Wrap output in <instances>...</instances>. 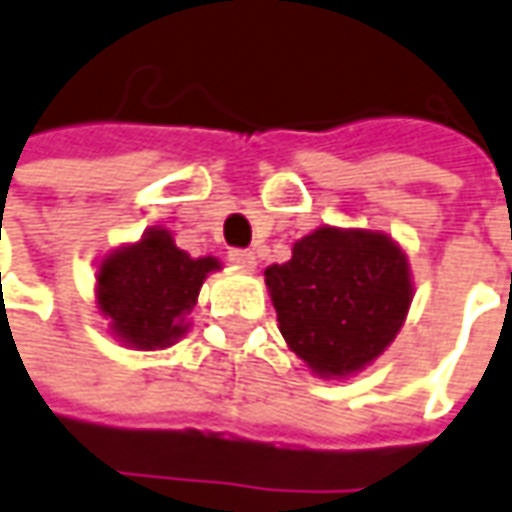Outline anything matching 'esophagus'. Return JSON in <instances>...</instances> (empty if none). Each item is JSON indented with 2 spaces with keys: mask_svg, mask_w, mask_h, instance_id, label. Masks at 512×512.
<instances>
[{
  "mask_svg": "<svg viewBox=\"0 0 512 512\" xmlns=\"http://www.w3.org/2000/svg\"><path fill=\"white\" fill-rule=\"evenodd\" d=\"M229 263H235V266H238V269H243V271H255L257 269L255 252H249V249H232V252H229Z\"/></svg>",
  "mask_w": 512,
  "mask_h": 512,
  "instance_id": "34e87169",
  "label": "esophagus"
}]
</instances>
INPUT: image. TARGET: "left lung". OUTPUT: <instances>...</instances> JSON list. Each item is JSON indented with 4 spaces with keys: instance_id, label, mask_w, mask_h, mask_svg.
Segmentation results:
<instances>
[{
    "instance_id": "1",
    "label": "left lung",
    "mask_w": 512,
    "mask_h": 512,
    "mask_svg": "<svg viewBox=\"0 0 512 512\" xmlns=\"http://www.w3.org/2000/svg\"><path fill=\"white\" fill-rule=\"evenodd\" d=\"M266 274L285 344L325 381L370 367L395 342L415 297L403 246L381 229H314Z\"/></svg>"
}]
</instances>
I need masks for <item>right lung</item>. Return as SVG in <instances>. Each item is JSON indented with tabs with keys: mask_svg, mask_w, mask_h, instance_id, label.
Wrapping results in <instances>:
<instances>
[{
	"mask_svg": "<svg viewBox=\"0 0 512 512\" xmlns=\"http://www.w3.org/2000/svg\"><path fill=\"white\" fill-rule=\"evenodd\" d=\"M212 271H221L218 257H190L170 229H145L137 241L114 246L97 260V314L125 347L165 350L193 325L198 291Z\"/></svg>",
	"mask_w": 512,
	"mask_h": 512,
	"instance_id": "right-lung-1",
	"label": "right lung"
}]
</instances>
